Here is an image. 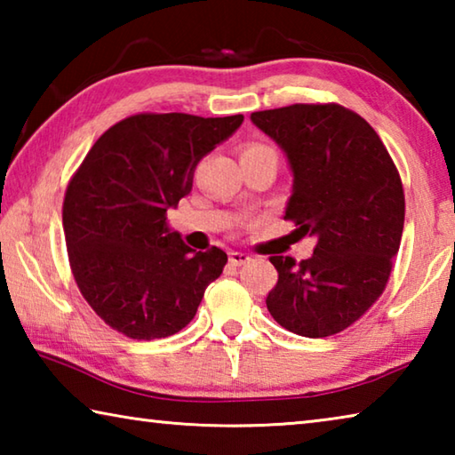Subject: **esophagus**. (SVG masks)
Segmentation results:
<instances>
[{
  "mask_svg": "<svg viewBox=\"0 0 455 455\" xmlns=\"http://www.w3.org/2000/svg\"><path fill=\"white\" fill-rule=\"evenodd\" d=\"M249 260H251V257L246 255V252L235 251V252H230V255H228V263L233 265V267H241V265H244V263H249Z\"/></svg>",
  "mask_w": 455,
  "mask_h": 455,
  "instance_id": "1",
  "label": "esophagus"
}]
</instances>
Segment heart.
Returning a JSON list of instances; mask_svg holds the SVG:
<instances>
[{
    "instance_id": "obj_1",
    "label": "heart",
    "mask_w": 455,
    "mask_h": 455,
    "mask_svg": "<svg viewBox=\"0 0 455 455\" xmlns=\"http://www.w3.org/2000/svg\"><path fill=\"white\" fill-rule=\"evenodd\" d=\"M252 154H275V150L271 148V146L260 144V142H251V144L243 146L241 156H252Z\"/></svg>"
}]
</instances>
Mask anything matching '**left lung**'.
<instances>
[{
  "label": "left lung",
  "mask_w": 455,
  "mask_h": 455,
  "mask_svg": "<svg viewBox=\"0 0 455 455\" xmlns=\"http://www.w3.org/2000/svg\"><path fill=\"white\" fill-rule=\"evenodd\" d=\"M251 120L289 158L284 220L317 238L301 263L271 257L279 281L267 309L291 333H341L387 287L405 219L397 166L375 130L341 104H292L252 112Z\"/></svg>",
  "instance_id": "1"
}]
</instances>
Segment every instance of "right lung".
I'll return each mask as SVG.
<instances>
[{"instance_id": "add662e5", "label": "right lung", "mask_w": 455, "mask_h": 455, "mask_svg": "<svg viewBox=\"0 0 455 455\" xmlns=\"http://www.w3.org/2000/svg\"><path fill=\"white\" fill-rule=\"evenodd\" d=\"M244 116L142 112L98 138L68 182L61 222L76 284L106 325L138 341L179 333L227 265L219 246L192 251L166 211L196 164Z\"/></svg>"}]
</instances>
